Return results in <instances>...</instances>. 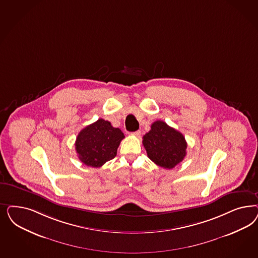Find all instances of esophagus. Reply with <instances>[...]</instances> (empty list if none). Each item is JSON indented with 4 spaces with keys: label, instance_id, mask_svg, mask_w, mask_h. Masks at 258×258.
<instances>
[{
    "label": "esophagus",
    "instance_id": "34e87169",
    "mask_svg": "<svg viewBox=\"0 0 258 258\" xmlns=\"http://www.w3.org/2000/svg\"><path fill=\"white\" fill-rule=\"evenodd\" d=\"M131 136H134V137H140L141 136V131L140 130H138V131H136V132H132V133H130Z\"/></svg>",
    "mask_w": 258,
    "mask_h": 258
}]
</instances>
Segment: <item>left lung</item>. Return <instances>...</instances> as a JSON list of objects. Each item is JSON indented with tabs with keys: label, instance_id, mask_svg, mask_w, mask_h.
Returning <instances> with one entry per match:
<instances>
[{
	"label": "left lung",
	"instance_id": "left-lung-1",
	"mask_svg": "<svg viewBox=\"0 0 258 258\" xmlns=\"http://www.w3.org/2000/svg\"><path fill=\"white\" fill-rule=\"evenodd\" d=\"M142 143L148 158L165 169H173L186 156L187 142L184 136L162 120L151 125V130L143 136Z\"/></svg>",
	"mask_w": 258,
	"mask_h": 258
}]
</instances>
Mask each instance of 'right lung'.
Masks as SVG:
<instances>
[{
    "mask_svg": "<svg viewBox=\"0 0 258 258\" xmlns=\"http://www.w3.org/2000/svg\"><path fill=\"white\" fill-rule=\"evenodd\" d=\"M124 138L120 129L100 118L78 135L75 143L78 157L87 166H102L116 157V150Z\"/></svg>",
    "mask_w": 258,
    "mask_h": 258,
    "instance_id": "obj_1",
    "label": "right lung"
}]
</instances>
